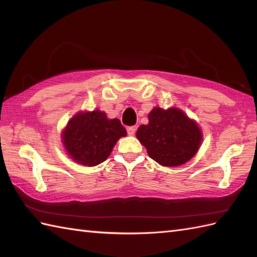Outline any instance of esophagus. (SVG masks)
Wrapping results in <instances>:
<instances>
[{"label":"esophagus","mask_w":257,"mask_h":257,"mask_svg":"<svg viewBox=\"0 0 257 257\" xmlns=\"http://www.w3.org/2000/svg\"><path fill=\"white\" fill-rule=\"evenodd\" d=\"M136 130H137V128H136L135 125H132V127L127 128V133L129 136H134L136 134Z\"/></svg>","instance_id":"34e87169"}]
</instances>
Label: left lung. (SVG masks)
I'll return each instance as SVG.
<instances>
[{
  "mask_svg": "<svg viewBox=\"0 0 257 257\" xmlns=\"http://www.w3.org/2000/svg\"><path fill=\"white\" fill-rule=\"evenodd\" d=\"M148 119L149 123L141 124L136 136L151 159L159 165L181 166L198 152L202 141L201 129L182 110L156 107Z\"/></svg>",
  "mask_w": 257,
  "mask_h": 257,
  "instance_id": "obj_1",
  "label": "left lung"
}]
</instances>
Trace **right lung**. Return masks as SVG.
<instances>
[{
	"mask_svg": "<svg viewBox=\"0 0 257 257\" xmlns=\"http://www.w3.org/2000/svg\"><path fill=\"white\" fill-rule=\"evenodd\" d=\"M127 136L119 119H108L100 110L78 112L62 134L70 158L83 166L94 167L110 156L117 141Z\"/></svg>",
	"mask_w": 257,
	"mask_h": 257,
	"instance_id": "obj_1",
	"label": "right lung"
}]
</instances>
